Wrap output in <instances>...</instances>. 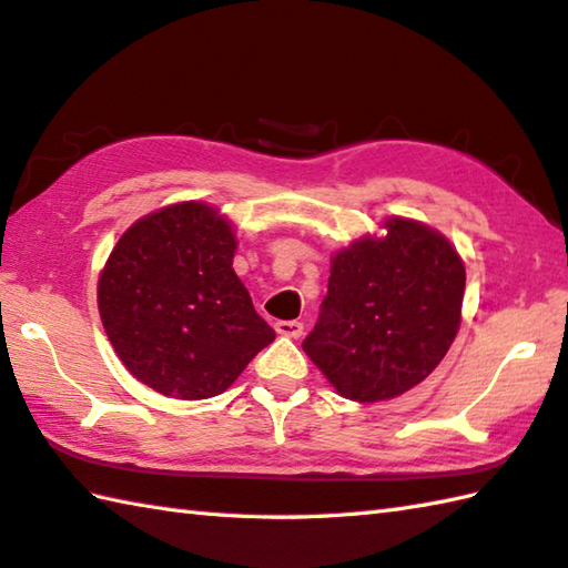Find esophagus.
<instances>
[{"label":"esophagus","mask_w":568,"mask_h":568,"mask_svg":"<svg viewBox=\"0 0 568 568\" xmlns=\"http://www.w3.org/2000/svg\"><path fill=\"white\" fill-rule=\"evenodd\" d=\"M275 333L295 339L303 335V323H297V320H281V323H275Z\"/></svg>","instance_id":"34e87169"}]
</instances>
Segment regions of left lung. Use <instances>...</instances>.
Instances as JSON below:
<instances>
[{
	"instance_id": "left-lung-1",
	"label": "left lung",
	"mask_w": 568,
	"mask_h": 568,
	"mask_svg": "<svg viewBox=\"0 0 568 568\" xmlns=\"http://www.w3.org/2000/svg\"><path fill=\"white\" fill-rule=\"evenodd\" d=\"M333 255L303 349L339 395L379 402L419 385L455 343L464 263L445 235L407 219Z\"/></svg>"
}]
</instances>
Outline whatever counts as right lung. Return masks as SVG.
Instances as JSON below:
<instances>
[{
  "label": "right lung",
  "instance_id": "right-lung-1",
  "mask_svg": "<svg viewBox=\"0 0 568 568\" xmlns=\"http://www.w3.org/2000/svg\"><path fill=\"white\" fill-rule=\"evenodd\" d=\"M233 253V225L199 201L146 215L113 245L99 275V313L143 385L179 399L215 397L273 343Z\"/></svg>",
  "mask_w": 568,
  "mask_h": 568
}]
</instances>
